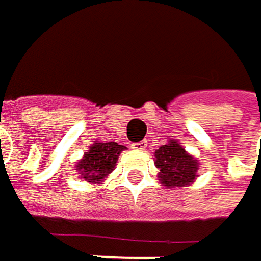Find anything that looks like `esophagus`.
I'll return each instance as SVG.
<instances>
[{
    "instance_id": "obj_1",
    "label": "esophagus",
    "mask_w": 261,
    "mask_h": 261,
    "mask_svg": "<svg viewBox=\"0 0 261 261\" xmlns=\"http://www.w3.org/2000/svg\"><path fill=\"white\" fill-rule=\"evenodd\" d=\"M131 148H133V149H136V151H145V149L148 148V140L136 142V143H133V145H131Z\"/></svg>"
}]
</instances>
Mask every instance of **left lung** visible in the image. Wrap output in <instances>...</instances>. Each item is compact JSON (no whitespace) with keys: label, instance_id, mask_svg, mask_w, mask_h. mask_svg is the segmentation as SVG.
<instances>
[{"label":"left lung","instance_id":"obj_1","mask_svg":"<svg viewBox=\"0 0 261 261\" xmlns=\"http://www.w3.org/2000/svg\"><path fill=\"white\" fill-rule=\"evenodd\" d=\"M155 164L166 187H182L197 178L199 161L187 154L176 140H170L155 152Z\"/></svg>","mask_w":261,"mask_h":261}]
</instances>
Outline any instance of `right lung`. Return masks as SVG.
<instances>
[{"label": "right lung", "mask_w": 261, "mask_h": 261, "mask_svg": "<svg viewBox=\"0 0 261 261\" xmlns=\"http://www.w3.org/2000/svg\"><path fill=\"white\" fill-rule=\"evenodd\" d=\"M124 149L125 146L118 145L116 142L94 143L77 164L76 170L86 182H98L113 172L118 156Z\"/></svg>", "instance_id": "obj_1"}]
</instances>
